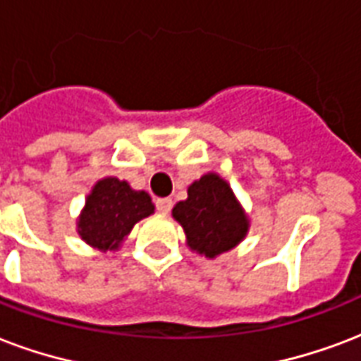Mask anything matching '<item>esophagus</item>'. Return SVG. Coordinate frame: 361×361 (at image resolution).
Masks as SVG:
<instances>
[{"label":"esophagus","mask_w":361,"mask_h":361,"mask_svg":"<svg viewBox=\"0 0 361 361\" xmlns=\"http://www.w3.org/2000/svg\"><path fill=\"white\" fill-rule=\"evenodd\" d=\"M155 206L157 210L162 212V214H169L172 210V199H157Z\"/></svg>","instance_id":"1"}]
</instances>
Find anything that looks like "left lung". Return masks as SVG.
Here are the masks:
<instances>
[{
	"label": "left lung",
	"mask_w": 361,
	"mask_h": 361,
	"mask_svg": "<svg viewBox=\"0 0 361 361\" xmlns=\"http://www.w3.org/2000/svg\"><path fill=\"white\" fill-rule=\"evenodd\" d=\"M187 195V200L174 206L172 216L185 231L191 250L216 257L244 238L247 219L227 181L206 174L189 187Z\"/></svg>",
	"instance_id": "8db88e82"
}]
</instances>
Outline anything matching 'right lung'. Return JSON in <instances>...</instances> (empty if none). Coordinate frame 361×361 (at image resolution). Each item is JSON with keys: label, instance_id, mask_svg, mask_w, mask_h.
Segmentation results:
<instances>
[{"label": "right lung", "instance_id": "add662e5", "mask_svg": "<svg viewBox=\"0 0 361 361\" xmlns=\"http://www.w3.org/2000/svg\"><path fill=\"white\" fill-rule=\"evenodd\" d=\"M155 206L145 191H134L126 181L106 178L94 185L79 217V235L102 252L117 250L132 227L151 216Z\"/></svg>", "mask_w": 361, "mask_h": 361}]
</instances>
